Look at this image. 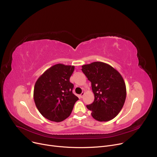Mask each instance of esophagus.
<instances>
[{"mask_svg":"<svg viewBox=\"0 0 157 157\" xmlns=\"http://www.w3.org/2000/svg\"><path fill=\"white\" fill-rule=\"evenodd\" d=\"M84 95H85V92H82L81 94H80V97L81 98H83V96H84Z\"/></svg>","mask_w":157,"mask_h":157,"instance_id":"obj_1","label":"esophagus"}]
</instances>
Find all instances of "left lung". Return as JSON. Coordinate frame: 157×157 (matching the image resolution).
I'll use <instances>...</instances> for the list:
<instances>
[{
  "label": "left lung",
  "mask_w": 157,
  "mask_h": 157,
  "mask_svg": "<svg viewBox=\"0 0 157 157\" xmlns=\"http://www.w3.org/2000/svg\"><path fill=\"white\" fill-rule=\"evenodd\" d=\"M81 70L92 83L95 98L86 108L92 111V117L98 121H108L116 117L127 95L121 74L110 65L101 62L82 65Z\"/></svg>",
  "instance_id": "1"
}]
</instances>
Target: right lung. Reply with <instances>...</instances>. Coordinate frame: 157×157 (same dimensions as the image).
<instances>
[{
  "instance_id": "1",
  "label": "right lung",
  "mask_w": 157,
  "mask_h": 157,
  "mask_svg": "<svg viewBox=\"0 0 157 157\" xmlns=\"http://www.w3.org/2000/svg\"><path fill=\"white\" fill-rule=\"evenodd\" d=\"M74 66L58 63L47 69L36 82L34 99L46 119L60 122L68 118L78 97L72 93L70 78Z\"/></svg>"
}]
</instances>
